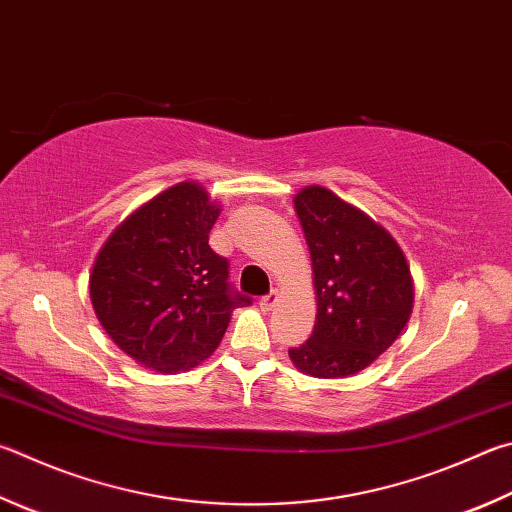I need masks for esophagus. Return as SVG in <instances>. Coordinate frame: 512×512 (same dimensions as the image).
<instances>
[{"instance_id":"34e87169","label":"esophagus","mask_w":512,"mask_h":512,"mask_svg":"<svg viewBox=\"0 0 512 512\" xmlns=\"http://www.w3.org/2000/svg\"><path fill=\"white\" fill-rule=\"evenodd\" d=\"M275 304H277V291H271V293H266L264 297H259V309H262V311H271Z\"/></svg>"}]
</instances>
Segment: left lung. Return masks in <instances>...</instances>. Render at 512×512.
<instances>
[{
    "mask_svg": "<svg viewBox=\"0 0 512 512\" xmlns=\"http://www.w3.org/2000/svg\"><path fill=\"white\" fill-rule=\"evenodd\" d=\"M309 244L318 313L311 338L288 349L306 376L347 378L401 336L414 306L410 264L396 239L322 185L293 197Z\"/></svg>",
    "mask_w": 512,
    "mask_h": 512,
    "instance_id": "1",
    "label": "left lung"
}]
</instances>
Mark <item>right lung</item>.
I'll return each instance as SVG.
<instances>
[{
  "instance_id": "add662e5",
  "label": "right lung",
  "mask_w": 512,
  "mask_h": 512,
  "mask_svg": "<svg viewBox=\"0 0 512 512\" xmlns=\"http://www.w3.org/2000/svg\"><path fill=\"white\" fill-rule=\"evenodd\" d=\"M221 206L197 181L156 194L111 232L91 268L89 293L107 336L161 374L201 365L237 306L228 262L208 244Z\"/></svg>"
}]
</instances>
